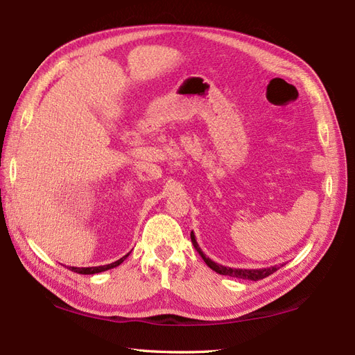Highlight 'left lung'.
<instances>
[{
	"label": "left lung",
	"mask_w": 355,
	"mask_h": 355,
	"mask_svg": "<svg viewBox=\"0 0 355 355\" xmlns=\"http://www.w3.org/2000/svg\"><path fill=\"white\" fill-rule=\"evenodd\" d=\"M191 241H193V245L194 248L197 250V253L202 256V259L205 261V263L211 268V270H214L215 272H218L221 275H229V277H236V279H244V280H262L265 277H268V275H271L272 272H275L279 270L280 266H283L284 263L282 265H274V266H270V268H261V270H243V268H229V266H223L217 262L211 261L209 257H206V254L202 252V248L198 247L197 241H196V235L194 232H191Z\"/></svg>",
	"instance_id": "1"
}]
</instances>
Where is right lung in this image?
Wrapping results in <instances>:
<instances>
[{
    "label": "right lung",
    "instance_id": "obj_1",
    "mask_svg": "<svg viewBox=\"0 0 355 355\" xmlns=\"http://www.w3.org/2000/svg\"><path fill=\"white\" fill-rule=\"evenodd\" d=\"M129 256V253L123 257H120L119 261L112 262V263H108V265H101V266H89V268H78V266H69V270L73 271V272H78V274H98V272H103L107 270H111V268H116L119 266L120 263H122L125 259Z\"/></svg>",
    "mask_w": 355,
    "mask_h": 355
}]
</instances>
